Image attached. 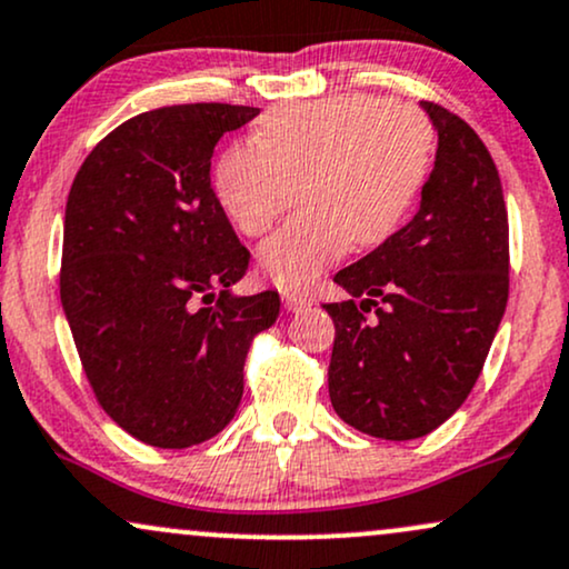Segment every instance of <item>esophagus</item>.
Wrapping results in <instances>:
<instances>
[{
  "label": "esophagus",
  "mask_w": 569,
  "mask_h": 569,
  "mask_svg": "<svg viewBox=\"0 0 569 569\" xmlns=\"http://www.w3.org/2000/svg\"><path fill=\"white\" fill-rule=\"evenodd\" d=\"M283 305L289 312H305L312 307V297H307V293H283Z\"/></svg>",
  "instance_id": "esophagus-1"
}]
</instances>
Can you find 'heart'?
Listing matches in <instances>:
<instances>
[{
    "label": "heart",
    "mask_w": 569,
    "mask_h": 569,
    "mask_svg": "<svg viewBox=\"0 0 569 569\" xmlns=\"http://www.w3.org/2000/svg\"><path fill=\"white\" fill-rule=\"evenodd\" d=\"M435 132L419 108L376 94L276 108L259 142L219 156L214 193L243 236H264L299 193L302 211L259 249L283 289H305L350 243H385L413 207L432 167Z\"/></svg>",
    "instance_id": "obj_1"
}]
</instances>
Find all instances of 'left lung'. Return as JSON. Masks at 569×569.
<instances>
[{
  "mask_svg": "<svg viewBox=\"0 0 569 569\" xmlns=\"http://www.w3.org/2000/svg\"><path fill=\"white\" fill-rule=\"evenodd\" d=\"M421 108L437 129L421 207L333 276L352 299L323 305L337 326L331 406L381 440H416L461 408L509 299V217L496 163L467 121L437 102Z\"/></svg>",
  "mask_w": 569,
  "mask_h": 569,
  "instance_id": "8db88e82",
  "label": "left lung"
}]
</instances>
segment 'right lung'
<instances>
[{"label":"right lung","instance_id":"1","mask_svg":"<svg viewBox=\"0 0 569 569\" xmlns=\"http://www.w3.org/2000/svg\"><path fill=\"white\" fill-rule=\"evenodd\" d=\"M257 113L188 102L134 116L92 148L68 193L66 320L102 410L153 448L228 427L251 341L280 312L278 291H230L251 254L209 174L219 137Z\"/></svg>","mask_w":569,"mask_h":569}]
</instances>
